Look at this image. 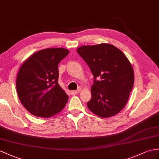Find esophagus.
<instances>
[{
	"label": "esophagus",
	"instance_id": "esophagus-1",
	"mask_svg": "<svg viewBox=\"0 0 159 159\" xmlns=\"http://www.w3.org/2000/svg\"><path fill=\"white\" fill-rule=\"evenodd\" d=\"M79 92H80V90H73V91H71V94H72V95H75V94H78Z\"/></svg>",
	"mask_w": 159,
	"mask_h": 159
}]
</instances>
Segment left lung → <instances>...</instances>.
Wrapping results in <instances>:
<instances>
[{
  "instance_id": "obj_1",
  "label": "left lung",
  "mask_w": 159,
  "mask_h": 159,
  "mask_svg": "<svg viewBox=\"0 0 159 159\" xmlns=\"http://www.w3.org/2000/svg\"><path fill=\"white\" fill-rule=\"evenodd\" d=\"M77 53L94 75L88 109L100 117H111L121 111L128 100L134 83V73L128 59L115 46H82Z\"/></svg>"
}]
</instances>
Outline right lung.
I'll use <instances>...</instances> for the list:
<instances>
[{
	"instance_id": "1",
	"label": "right lung",
	"mask_w": 159,
	"mask_h": 159,
	"mask_svg": "<svg viewBox=\"0 0 159 159\" xmlns=\"http://www.w3.org/2000/svg\"><path fill=\"white\" fill-rule=\"evenodd\" d=\"M69 52L63 48L41 50L19 69L16 80L18 96L31 114L48 118L63 109L69 96L58 83V65Z\"/></svg>"
}]
</instances>
